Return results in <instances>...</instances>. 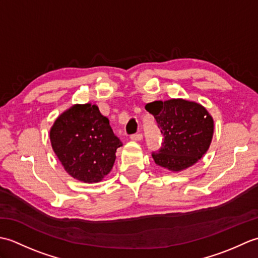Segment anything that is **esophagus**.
<instances>
[{
  "instance_id": "34e87169",
  "label": "esophagus",
  "mask_w": 258,
  "mask_h": 258,
  "mask_svg": "<svg viewBox=\"0 0 258 258\" xmlns=\"http://www.w3.org/2000/svg\"><path fill=\"white\" fill-rule=\"evenodd\" d=\"M142 139H143V135H142L141 133H138V134H134V135H131L130 136V140L131 141H135V142L142 141Z\"/></svg>"
}]
</instances>
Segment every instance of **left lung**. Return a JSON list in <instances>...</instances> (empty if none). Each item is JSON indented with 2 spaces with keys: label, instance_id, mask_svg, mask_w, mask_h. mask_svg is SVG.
I'll use <instances>...</instances> for the list:
<instances>
[{
  "label": "left lung",
  "instance_id": "1",
  "mask_svg": "<svg viewBox=\"0 0 258 258\" xmlns=\"http://www.w3.org/2000/svg\"><path fill=\"white\" fill-rule=\"evenodd\" d=\"M164 135L163 147L154 153L156 165L169 172L193 166L210 149L214 118L202 104L185 98H169L146 104Z\"/></svg>",
  "mask_w": 258,
  "mask_h": 258
}]
</instances>
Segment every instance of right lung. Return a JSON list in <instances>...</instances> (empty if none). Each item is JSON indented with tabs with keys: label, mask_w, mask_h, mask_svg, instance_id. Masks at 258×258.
<instances>
[{
	"label": "right lung",
	"mask_w": 258,
	"mask_h": 258,
	"mask_svg": "<svg viewBox=\"0 0 258 258\" xmlns=\"http://www.w3.org/2000/svg\"><path fill=\"white\" fill-rule=\"evenodd\" d=\"M52 149L70 176L80 182L98 183L111 172L116 150L122 146L92 103L74 104L54 120L50 128Z\"/></svg>",
	"instance_id": "1"
}]
</instances>
